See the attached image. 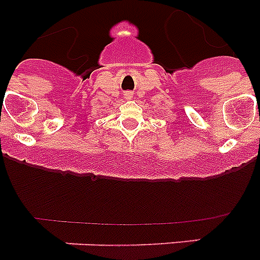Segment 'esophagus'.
Returning a JSON list of instances; mask_svg holds the SVG:
<instances>
[{
  "label": "esophagus",
  "mask_w": 260,
  "mask_h": 260,
  "mask_svg": "<svg viewBox=\"0 0 260 260\" xmlns=\"http://www.w3.org/2000/svg\"><path fill=\"white\" fill-rule=\"evenodd\" d=\"M125 98L127 99V100H128V99H132V93H130V92H126V93H125Z\"/></svg>",
  "instance_id": "1"
}]
</instances>
